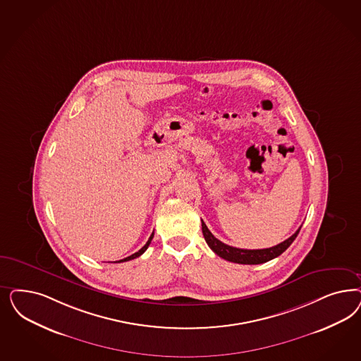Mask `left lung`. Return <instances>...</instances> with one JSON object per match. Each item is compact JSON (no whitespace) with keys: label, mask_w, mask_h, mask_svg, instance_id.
<instances>
[{"label":"left lung","mask_w":361,"mask_h":361,"mask_svg":"<svg viewBox=\"0 0 361 361\" xmlns=\"http://www.w3.org/2000/svg\"><path fill=\"white\" fill-rule=\"evenodd\" d=\"M300 228L288 239H286L284 242L274 245V247L263 248V250H243V248H236V247L221 243L219 239H216L212 233H209L207 226L204 224V221H202V233H203L204 240L207 242L209 248L223 259L233 262V263H239V264H260V263H266L271 259H275L276 256L281 255L292 245V242L298 236Z\"/></svg>","instance_id":"8db88e82"}]
</instances>
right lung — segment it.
Returning <instances> with one entry per match:
<instances>
[{
	"label": "right lung",
	"instance_id": "right-lung-1",
	"mask_svg": "<svg viewBox=\"0 0 361 361\" xmlns=\"http://www.w3.org/2000/svg\"><path fill=\"white\" fill-rule=\"evenodd\" d=\"M152 236H154V233H152V236L149 238V240H147V243L146 245H143L142 248H140V251L138 252H135V254H133V255L128 256V257H125V259H122V260H118V263H122V262H128V260H131V259H135V257H138V256L142 255L146 250H147V247L150 245V243H152Z\"/></svg>",
	"mask_w": 361,
	"mask_h": 361
}]
</instances>
